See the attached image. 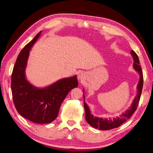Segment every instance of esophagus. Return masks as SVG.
I'll use <instances>...</instances> for the list:
<instances>
[{
	"mask_svg": "<svg viewBox=\"0 0 153 153\" xmlns=\"http://www.w3.org/2000/svg\"><path fill=\"white\" fill-rule=\"evenodd\" d=\"M79 77H80V76H79Z\"/></svg>",
	"mask_w": 153,
	"mask_h": 153,
	"instance_id": "obj_1",
	"label": "esophagus"
}]
</instances>
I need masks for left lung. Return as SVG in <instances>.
<instances>
[{
  "label": "left lung",
  "mask_w": 153,
  "mask_h": 153,
  "mask_svg": "<svg viewBox=\"0 0 153 153\" xmlns=\"http://www.w3.org/2000/svg\"><path fill=\"white\" fill-rule=\"evenodd\" d=\"M130 53L131 54L132 57L134 61V67L137 72H139L140 74V79L137 85V96H135V99L133 101L131 106L126 111L125 113L122 114L120 117H117V118H113V120H107V119H103V118H100L98 117H95L92 114L90 113L89 108L87 106L86 103L84 101V109H85V114H86V120L88 122V123L91 126L95 128H99L101 130H111L115 128L119 127L121 124H123L125 123L127 120L130 119L131 115L134 114V112L136 111L138 107L139 102H140L141 95L142 92V89H143V72H142L141 67L140 65V60H139L138 56L134 50H131Z\"/></svg>",
  "instance_id": "left-lung-1"
}]
</instances>
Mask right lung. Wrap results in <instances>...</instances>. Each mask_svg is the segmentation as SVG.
Returning <instances> with one entry per match:
<instances>
[{"label": "right lung", "mask_w": 153, "mask_h": 153, "mask_svg": "<svg viewBox=\"0 0 153 153\" xmlns=\"http://www.w3.org/2000/svg\"><path fill=\"white\" fill-rule=\"evenodd\" d=\"M41 31L20 52L12 74L11 90L13 101L19 114L38 124L52 123L59 113L61 105L68 93L79 85L76 76L59 80L42 89L32 86L25 76L29 50Z\"/></svg>", "instance_id": "add662e5"}]
</instances>
